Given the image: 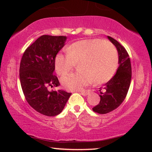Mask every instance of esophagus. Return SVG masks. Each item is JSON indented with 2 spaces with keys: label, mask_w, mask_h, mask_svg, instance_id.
<instances>
[{
  "label": "esophagus",
  "mask_w": 152,
  "mask_h": 152,
  "mask_svg": "<svg viewBox=\"0 0 152 152\" xmlns=\"http://www.w3.org/2000/svg\"><path fill=\"white\" fill-rule=\"evenodd\" d=\"M80 94H81L82 96H87L89 94V92L87 91H80Z\"/></svg>",
  "instance_id": "1"
}]
</instances>
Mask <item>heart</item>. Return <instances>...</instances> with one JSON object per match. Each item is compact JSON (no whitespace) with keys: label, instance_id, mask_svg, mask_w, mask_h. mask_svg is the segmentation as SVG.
Wrapping results in <instances>:
<instances>
[{"label":"heart","instance_id":"1","mask_svg":"<svg viewBox=\"0 0 152 152\" xmlns=\"http://www.w3.org/2000/svg\"><path fill=\"white\" fill-rule=\"evenodd\" d=\"M66 55L59 53L54 59V67L59 76H65L78 64L80 72L69 74L61 83L69 91L81 90L93 82L101 84L116 74L118 56L116 48L101 39H86L73 43L66 48Z\"/></svg>","mask_w":152,"mask_h":152}]
</instances>
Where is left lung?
<instances>
[{
  "label": "left lung",
  "mask_w": 152,
  "mask_h": 152,
  "mask_svg": "<svg viewBox=\"0 0 152 152\" xmlns=\"http://www.w3.org/2000/svg\"><path fill=\"white\" fill-rule=\"evenodd\" d=\"M107 38L117 50L118 67L114 76L105 83L103 90L99 88L100 102L92 109L101 114L111 112L121 105L126 98L132 80V66L128 53L117 41L110 36Z\"/></svg>",
  "instance_id": "8db88e82"
}]
</instances>
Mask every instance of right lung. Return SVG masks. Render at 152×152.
<instances>
[{
    "label": "right lung",
    "instance_id": "right-lung-1",
    "mask_svg": "<svg viewBox=\"0 0 152 152\" xmlns=\"http://www.w3.org/2000/svg\"><path fill=\"white\" fill-rule=\"evenodd\" d=\"M67 37L43 35L28 47L23 55L19 76L26 101L33 109L47 116L60 114L71 95L65 91H48L60 86L53 71L56 56Z\"/></svg>",
    "mask_w": 152,
    "mask_h": 152
}]
</instances>
